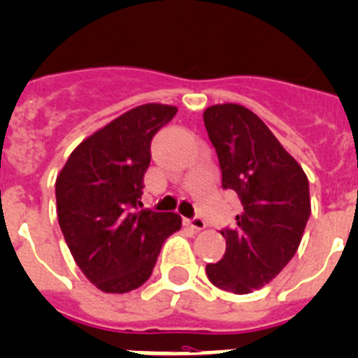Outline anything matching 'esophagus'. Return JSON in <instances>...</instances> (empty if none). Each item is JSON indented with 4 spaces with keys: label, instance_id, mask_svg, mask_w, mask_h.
<instances>
[{
    "label": "esophagus",
    "instance_id": "esophagus-1",
    "mask_svg": "<svg viewBox=\"0 0 358 358\" xmlns=\"http://www.w3.org/2000/svg\"><path fill=\"white\" fill-rule=\"evenodd\" d=\"M185 225H188V227H190V229L197 230V232H199V230H205L206 229V223L203 220H201V217H194V220H185Z\"/></svg>",
    "mask_w": 358,
    "mask_h": 358
}]
</instances>
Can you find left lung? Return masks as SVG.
<instances>
[{
    "label": "left lung",
    "mask_w": 358,
    "mask_h": 358,
    "mask_svg": "<svg viewBox=\"0 0 358 358\" xmlns=\"http://www.w3.org/2000/svg\"><path fill=\"white\" fill-rule=\"evenodd\" d=\"M220 159L223 188L241 201L236 225L223 229L225 256L206 265L215 287L249 294L276 278L302 241L311 214L302 166L250 109L215 104L203 113Z\"/></svg>",
    "instance_id": "obj_1"
}]
</instances>
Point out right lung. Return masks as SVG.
Segmentation results:
<instances>
[{
	"label": "right lung",
	"mask_w": 358,
	"mask_h": 358,
	"mask_svg": "<svg viewBox=\"0 0 358 358\" xmlns=\"http://www.w3.org/2000/svg\"><path fill=\"white\" fill-rule=\"evenodd\" d=\"M176 106L143 104L84 138L56 177V212L76 265L94 287L128 292L155 267L168 236L181 229L173 212L138 210L153 135Z\"/></svg>",
	"instance_id": "right-lung-1"
}]
</instances>
